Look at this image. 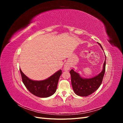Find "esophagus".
<instances>
[{
	"instance_id": "1",
	"label": "esophagus",
	"mask_w": 123,
	"mask_h": 123,
	"mask_svg": "<svg viewBox=\"0 0 123 123\" xmlns=\"http://www.w3.org/2000/svg\"><path fill=\"white\" fill-rule=\"evenodd\" d=\"M70 68V65L69 64H66L64 67L65 70H69Z\"/></svg>"
}]
</instances>
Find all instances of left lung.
Wrapping results in <instances>:
<instances>
[{
  "instance_id": "1",
  "label": "left lung",
  "mask_w": 123,
  "mask_h": 123,
  "mask_svg": "<svg viewBox=\"0 0 123 123\" xmlns=\"http://www.w3.org/2000/svg\"><path fill=\"white\" fill-rule=\"evenodd\" d=\"M98 43L103 49L101 44ZM105 68L106 59L104 62L102 71L97 76L88 79H83L73 69L71 70L70 73L71 77V84L75 93L80 96H87L98 90L102 83Z\"/></svg>"
}]
</instances>
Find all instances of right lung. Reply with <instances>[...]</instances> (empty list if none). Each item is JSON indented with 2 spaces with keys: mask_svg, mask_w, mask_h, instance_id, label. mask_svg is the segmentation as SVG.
Returning a JSON list of instances; mask_svg holds the SVG:
<instances>
[{
  "mask_svg": "<svg viewBox=\"0 0 123 123\" xmlns=\"http://www.w3.org/2000/svg\"><path fill=\"white\" fill-rule=\"evenodd\" d=\"M22 80L25 87L32 94L39 98H48L52 95L56 90L62 70L54 73L47 80L35 81L29 79L20 69Z\"/></svg>",
  "mask_w": 123,
  "mask_h": 123,
  "instance_id": "right-lung-1",
  "label": "right lung"
}]
</instances>
